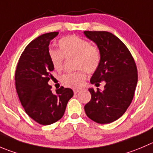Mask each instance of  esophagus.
<instances>
[{"label": "esophagus", "mask_w": 153, "mask_h": 153, "mask_svg": "<svg viewBox=\"0 0 153 153\" xmlns=\"http://www.w3.org/2000/svg\"><path fill=\"white\" fill-rule=\"evenodd\" d=\"M79 91H81V89H73V92L75 94H77Z\"/></svg>", "instance_id": "obj_1"}]
</instances>
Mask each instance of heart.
Listing matches in <instances>:
<instances>
[{
    "label": "heart",
    "mask_w": 153,
    "mask_h": 153,
    "mask_svg": "<svg viewBox=\"0 0 153 153\" xmlns=\"http://www.w3.org/2000/svg\"><path fill=\"white\" fill-rule=\"evenodd\" d=\"M60 51H49V59L55 70L61 72L63 69L64 57H74V68L78 69L72 73L63 75L61 82L65 87L78 88L84 84L87 72L93 73L99 68L102 60L100 49L90 44L88 40L77 36H68L58 41Z\"/></svg>",
    "instance_id": "obj_1"
}]
</instances>
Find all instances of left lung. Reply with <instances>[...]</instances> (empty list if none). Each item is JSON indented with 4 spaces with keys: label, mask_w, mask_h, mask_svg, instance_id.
<instances>
[{
    "label": "left lung",
    "mask_w": 153,
    "mask_h": 153,
    "mask_svg": "<svg viewBox=\"0 0 153 153\" xmlns=\"http://www.w3.org/2000/svg\"><path fill=\"white\" fill-rule=\"evenodd\" d=\"M87 38L96 42L102 54L99 68L90 79L96 86L105 81V90L89 89L91 99L84 106L87 116L99 124L119 119L134 97L137 83V69L126 45L108 31L85 30Z\"/></svg>",
    "instance_id": "1"
}]
</instances>
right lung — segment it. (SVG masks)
Wrapping results in <instances>:
<instances>
[{
  "instance_id": "obj_1",
  "label": "right lung",
  "mask_w": 153,
  "mask_h": 153,
  "mask_svg": "<svg viewBox=\"0 0 153 153\" xmlns=\"http://www.w3.org/2000/svg\"><path fill=\"white\" fill-rule=\"evenodd\" d=\"M59 32L44 33L25 48L16 66V92L28 116L41 125L57 122L64 114L73 91L61 87L53 93L48 82L54 67L49 59L48 45Z\"/></svg>"
}]
</instances>
